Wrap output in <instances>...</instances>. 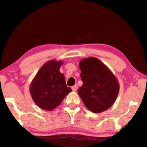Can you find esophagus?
<instances>
[{
  "label": "esophagus",
  "instance_id": "esophagus-1",
  "mask_svg": "<svg viewBox=\"0 0 147 147\" xmlns=\"http://www.w3.org/2000/svg\"><path fill=\"white\" fill-rule=\"evenodd\" d=\"M77 88H78V86H77V84H76V85L73 86L72 87V90H73V91H76V90H77Z\"/></svg>",
  "mask_w": 147,
  "mask_h": 147
}]
</instances>
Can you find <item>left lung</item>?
<instances>
[{
    "instance_id": "obj_1",
    "label": "left lung",
    "mask_w": 147,
    "mask_h": 147,
    "mask_svg": "<svg viewBox=\"0 0 147 147\" xmlns=\"http://www.w3.org/2000/svg\"><path fill=\"white\" fill-rule=\"evenodd\" d=\"M79 68L83 85L78 93L86 107L96 113L109 109L119 93V85L115 76L95 57L81 60Z\"/></svg>"
}]
</instances>
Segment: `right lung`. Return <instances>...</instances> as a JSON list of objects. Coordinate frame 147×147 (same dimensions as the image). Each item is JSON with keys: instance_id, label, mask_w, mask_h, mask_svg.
I'll return each mask as SVG.
<instances>
[{"instance_id": "right-lung-1", "label": "right lung", "mask_w": 147, "mask_h": 147, "mask_svg": "<svg viewBox=\"0 0 147 147\" xmlns=\"http://www.w3.org/2000/svg\"><path fill=\"white\" fill-rule=\"evenodd\" d=\"M62 64V61H48L32 81L30 86L32 98L43 110H54L72 91L66 86L63 74L59 72Z\"/></svg>"}]
</instances>
